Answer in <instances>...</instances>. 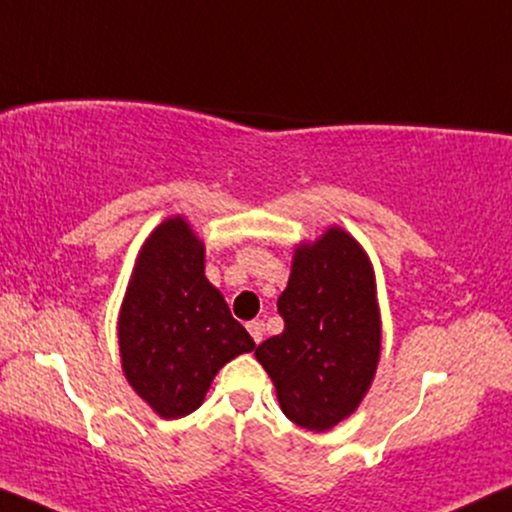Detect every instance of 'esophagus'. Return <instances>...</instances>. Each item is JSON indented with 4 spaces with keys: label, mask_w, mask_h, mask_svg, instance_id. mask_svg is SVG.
<instances>
[{
    "label": "esophagus",
    "mask_w": 512,
    "mask_h": 512,
    "mask_svg": "<svg viewBox=\"0 0 512 512\" xmlns=\"http://www.w3.org/2000/svg\"><path fill=\"white\" fill-rule=\"evenodd\" d=\"M247 331L251 333V338H254V342L258 345V342H261L263 335H265V324L261 319H254V321H249V324H247Z\"/></svg>",
    "instance_id": "esophagus-1"
}]
</instances>
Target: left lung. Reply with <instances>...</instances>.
<instances>
[{"label":"left lung","mask_w":512,"mask_h":512,"mask_svg":"<svg viewBox=\"0 0 512 512\" xmlns=\"http://www.w3.org/2000/svg\"><path fill=\"white\" fill-rule=\"evenodd\" d=\"M277 312L284 331L256 347L293 424L326 431L352 415L380 359V312L368 256L331 228L296 249Z\"/></svg>","instance_id":"8db88e82"}]
</instances>
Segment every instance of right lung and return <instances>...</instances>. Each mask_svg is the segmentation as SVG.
Wrapping results in <instances>:
<instances>
[{"label":"right lung","mask_w":512,"mask_h":512,"mask_svg":"<svg viewBox=\"0 0 512 512\" xmlns=\"http://www.w3.org/2000/svg\"><path fill=\"white\" fill-rule=\"evenodd\" d=\"M123 370L165 419L198 410L214 375L256 342L205 277V247L179 216L139 251L121 317Z\"/></svg>","instance_id":"add662e5"}]
</instances>
